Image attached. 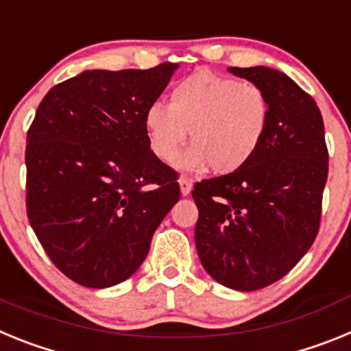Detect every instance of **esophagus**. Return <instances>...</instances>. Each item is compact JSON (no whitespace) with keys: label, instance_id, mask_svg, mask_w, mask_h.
I'll return each mask as SVG.
<instances>
[{"label":"esophagus","instance_id":"esophagus-1","mask_svg":"<svg viewBox=\"0 0 351 351\" xmlns=\"http://www.w3.org/2000/svg\"><path fill=\"white\" fill-rule=\"evenodd\" d=\"M179 186H181V195L188 197V195L191 193V182L188 178L181 176V178H179Z\"/></svg>","mask_w":351,"mask_h":351}]
</instances>
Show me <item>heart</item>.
Wrapping results in <instances>:
<instances>
[{"mask_svg": "<svg viewBox=\"0 0 351 351\" xmlns=\"http://www.w3.org/2000/svg\"><path fill=\"white\" fill-rule=\"evenodd\" d=\"M269 119L267 95L256 84L198 70L173 86L169 105H149L144 128L158 160H176L188 135L191 149L182 165L209 167L210 172L226 176L246 167L255 156Z\"/></svg>", "mask_w": 351, "mask_h": 351, "instance_id": "b5f03b06", "label": "heart"}]
</instances>
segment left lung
Returning a JSON list of instances; mask_svg holds the SVG:
<instances>
[{"label": "left lung", "mask_w": 351, "mask_h": 351, "mask_svg": "<svg viewBox=\"0 0 351 351\" xmlns=\"http://www.w3.org/2000/svg\"><path fill=\"white\" fill-rule=\"evenodd\" d=\"M228 71L267 95L271 119L246 167L195 184V244L213 280L253 291L287 276L315 243L328 151L320 108L290 77L267 66Z\"/></svg>", "instance_id": "8db88e82"}]
</instances>
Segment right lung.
<instances>
[{
	"label": "right lung",
	"mask_w": 351,
	"mask_h": 351,
	"mask_svg": "<svg viewBox=\"0 0 351 351\" xmlns=\"http://www.w3.org/2000/svg\"><path fill=\"white\" fill-rule=\"evenodd\" d=\"M178 68L82 71L38 105L26 138L27 219L52 263L82 287L128 280L181 197L178 172L144 128Z\"/></svg>",
	"instance_id": "1"
}]
</instances>
